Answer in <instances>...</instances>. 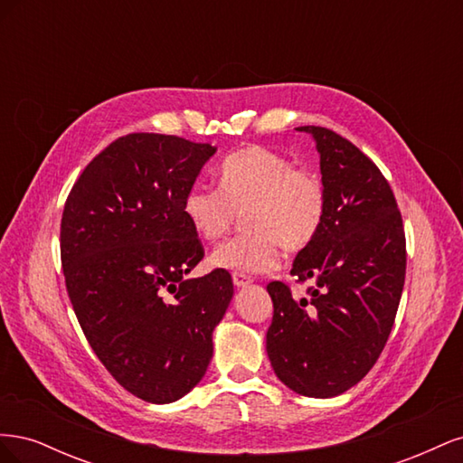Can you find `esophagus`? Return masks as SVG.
Listing matches in <instances>:
<instances>
[{"label":"esophagus","mask_w":463,"mask_h":463,"mask_svg":"<svg viewBox=\"0 0 463 463\" xmlns=\"http://www.w3.org/2000/svg\"><path fill=\"white\" fill-rule=\"evenodd\" d=\"M232 279H233V286L235 288H247L250 282H253V279H250V276L241 274V272H233Z\"/></svg>","instance_id":"esophagus-1"}]
</instances>
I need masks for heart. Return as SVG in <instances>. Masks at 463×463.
<instances>
[{
    "mask_svg": "<svg viewBox=\"0 0 463 463\" xmlns=\"http://www.w3.org/2000/svg\"><path fill=\"white\" fill-rule=\"evenodd\" d=\"M194 235L218 241L243 214L245 233L222 243L208 262L241 274L274 270L279 243L288 250L309 247L325 226L328 191L309 167L260 145L233 150L218 167V189L194 184L181 204Z\"/></svg>",
    "mask_w": 463,
    "mask_h": 463,
    "instance_id": "1",
    "label": "heart"
}]
</instances>
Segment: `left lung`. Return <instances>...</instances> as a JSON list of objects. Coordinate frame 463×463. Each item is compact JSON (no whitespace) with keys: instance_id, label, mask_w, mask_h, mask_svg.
<instances>
[{"instance_id":"left-lung-1","label":"left lung","mask_w":463,"mask_h":463,"mask_svg":"<svg viewBox=\"0 0 463 463\" xmlns=\"http://www.w3.org/2000/svg\"><path fill=\"white\" fill-rule=\"evenodd\" d=\"M315 137L328 191L325 226L299 250L291 276L307 298L274 279L266 332L272 369L288 388L332 398L355 386L381 357L405 282V232L388 179L352 141L326 128Z\"/></svg>"}]
</instances>
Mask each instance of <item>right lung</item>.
Wrapping results in <instances>:
<instances>
[{"label":"right lung","instance_id":"1","mask_svg":"<svg viewBox=\"0 0 463 463\" xmlns=\"http://www.w3.org/2000/svg\"><path fill=\"white\" fill-rule=\"evenodd\" d=\"M214 152L175 135H123L90 160L63 206L61 266L79 325L108 373L150 403L197 386L233 296L223 269L185 279L204 247L181 204Z\"/></svg>","mask_w":463,"mask_h":463}]
</instances>
